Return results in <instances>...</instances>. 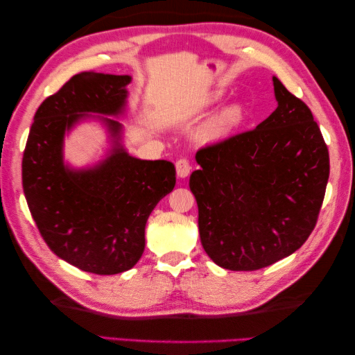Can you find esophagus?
<instances>
[{"mask_svg":"<svg viewBox=\"0 0 355 355\" xmlns=\"http://www.w3.org/2000/svg\"><path fill=\"white\" fill-rule=\"evenodd\" d=\"M175 169H177V175L184 178L191 173V169H192L191 162L187 160V158H180V160H177L175 163Z\"/></svg>","mask_w":355,"mask_h":355,"instance_id":"1","label":"esophagus"}]
</instances>
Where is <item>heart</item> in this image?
I'll return each mask as SVG.
<instances>
[{"instance_id": "obj_1", "label": "heart", "mask_w": 355, "mask_h": 355, "mask_svg": "<svg viewBox=\"0 0 355 355\" xmlns=\"http://www.w3.org/2000/svg\"><path fill=\"white\" fill-rule=\"evenodd\" d=\"M221 97H223V93L216 92L209 97L207 102L214 103L216 101H220ZM243 114H244V110L241 105H232V107H227L206 125L205 130H202V137L212 141L223 139L224 135L232 130V126H235L239 120L243 119Z\"/></svg>"}]
</instances>
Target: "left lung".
<instances>
[{
    "instance_id": "left-lung-1",
    "label": "left lung",
    "mask_w": 355,
    "mask_h": 355,
    "mask_svg": "<svg viewBox=\"0 0 355 355\" xmlns=\"http://www.w3.org/2000/svg\"><path fill=\"white\" fill-rule=\"evenodd\" d=\"M277 108L252 131L201 148L189 187L202 248L216 266L253 271L294 253L311 235L329 154L311 110L273 78Z\"/></svg>"
}]
</instances>
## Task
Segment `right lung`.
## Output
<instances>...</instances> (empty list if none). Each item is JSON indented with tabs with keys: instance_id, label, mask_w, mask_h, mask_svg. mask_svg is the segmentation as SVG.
<instances>
[{
	"instance_id": "add662e5",
	"label": "right lung",
	"mask_w": 355,
	"mask_h": 355,
	"mask_svg": "<svg viewBox=\"0 0 355 355\" xmlns=\"http://www.w3.org/2000/svg\"><path fill=\"white\" fill-rule=\"evenodd\" d=\"M131 76L82 71L37 108L22 157V189L50 250L94 275L132 268L145 250L146 221L175 186L166 160H140L122 145L117 120L97 116L112 148L93 168L64 163V137L92 114H123Z\"/></svg>"
}]
</instances>
